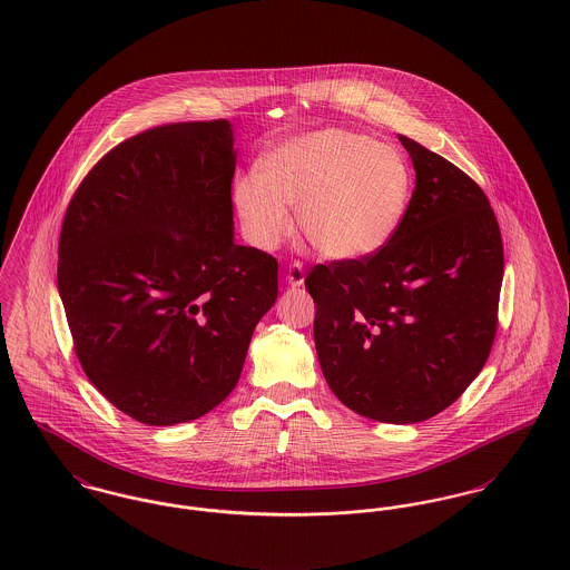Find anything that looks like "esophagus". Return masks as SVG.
Returning a JSON list of instances; mask_svg holds the SVG:
<instances>
[{"instance_id": "1", "label": "esophagus", "mask_w": 570, "mask_h": 570, "mask_svg": "<svg viewBox=\"0 0 570 570\" xmlns=\"http://www.w3.org/2000/svg\"><path fill=\"white\" fill-rule=\"evenodd\" d=\"M286 279L291 286H302L303 279H305V268L302 263H293L288 271H286Z\"/></svg>"}]
</instances>
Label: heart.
<instances>
[{
    "instance_id": "b5f03b06",
    "label": "heart",
    "mask_w": 570,
    "mask_h": 570,
    "mask_svg": "<svg viewBox=\"0 0 570 570\" xmlns=\"http://www.w3.org/2000/svg\"><path fill=\"white\" fill-rule=\"evenodd\" d=\"M233 196L258 247L273 249L291 233V204L299 206L303 235L325 258L357 261L399 230L411 196V171L387 144L325 129L271 150L263 174L238 176Z\"/></svg>"
}]
</instances>
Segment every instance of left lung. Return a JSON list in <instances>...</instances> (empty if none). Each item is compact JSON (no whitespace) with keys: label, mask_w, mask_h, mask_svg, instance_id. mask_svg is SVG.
I'll list each match as a JSON object with an SVG mask.
<instances>
[{"label":"left lung","mask_w":570,"mask_h":570,"mask_svg":"<svg viewBox=\"0 0 570 570\" xmlns=\"http://www.w3.org/2000/svg\"><path fill=\"white\" fill-rule=\"evenodd\" d=\"M399 139L415 168L399 230L366 258L316 265L305 288L335 396L370 420L415 424L456 401L489 360L503 245L478 183Z\"/></svg>","instance_id":"left-lung-1"}]
</instances>
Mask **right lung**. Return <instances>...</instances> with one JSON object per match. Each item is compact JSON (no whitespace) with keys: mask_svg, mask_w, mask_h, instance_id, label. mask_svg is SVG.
<instances>
[{"mask_svg":"<svg viewBox=\"0 0 570 570\" xmlns=\"http://www.w3.org/2000/svg\"><path fill=\"white\" fill-rule=\"evenodd\" d=\"M228 120L153 127L111 148L68 202L58 291L75 355L148 426L198 420L233 390L277 261L236 245Z\"/></svg>","mask_w":570,"mask_h":570,"instance_id":"right-lung-1","label":"right lung"}]
</instances>
